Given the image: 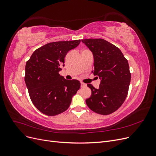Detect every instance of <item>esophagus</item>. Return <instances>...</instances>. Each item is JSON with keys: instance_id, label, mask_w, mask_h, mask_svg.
I'll return each instance as SVG.
<instances>
[{"instance_id": "1", "label": "esophagus", "mask_w": 156, "mask_h": 156, "mask_svg": "<svg viewBox=\"0 0 156 156\" xmlns=\"http://www.w3.org/2000/svg\"><path fill=\"white\" fill-rule=\"evenodd\" d=\"M81 87H87V84H85V83H81Z\"/></svg>"}]
</instances>
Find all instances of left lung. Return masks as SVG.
Segmentation results:
<instances>
[{
  "label": "left lung",
  "instance_id": "left-lung-1",
  "mask_svg": "<svg viewBox=\"0 0 156 156\" xmlns=\"http://www.w3.org/2000/svg\"><path fill=\"white\" fill-rule=\"evenodd\" d=\"M94 56V73L101 79L99 88L91 84L92 90L86 103L98 114L108 115L123 104L128 93L131 73L128 61L116 46L101 38L82 40Z\"/></svg>",
  "mask_w": 156,
  "mask_h": 156
}]
</instances>
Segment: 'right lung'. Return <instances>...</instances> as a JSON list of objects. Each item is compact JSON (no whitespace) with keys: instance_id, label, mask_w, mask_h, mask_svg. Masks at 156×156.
Segmentation results:
<instances>
[{"instance_id":"1","label":"right lung","mask_w":156,"mask_h":156,"mask_svg":"<svg viewBox=\"0 0 156 156\" xmlns=\"http://www.w3.org/2000/svg\"><path fill=\"white\" fill-rule=\"evenodd\" d=\"M80 42L76 40L47 44L34 51L27 62L26 85L32 103L43 114L56 116L66 111L80 88L78 80H66L58 73L68 52Z\"/></svg>"}]
</instances>
